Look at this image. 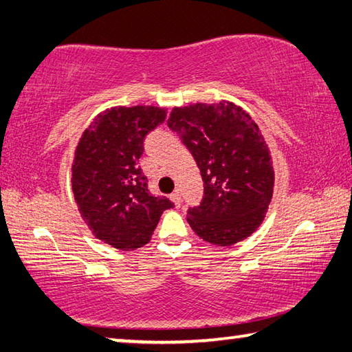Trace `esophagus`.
<instances>
[{
  "mask_svg": "<svg viewBox=\"0 0 352 352\" xmlns=\"http://www.w3.org/2000/svg\"><path fill=\"white\" fill-rule=\"evenodd\" d=\"M170 200L174 201L175 206H180V204H182V195H180V192H178V190H175V192H172V194H170Z\"/></svg>",
  "mask_w": 352,
  "mask_h": 352,
  "instance_id": "1",
  "label": "esophagus"
}]
</instances>
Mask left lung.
<instances>
[{"mask_svg": "<svg viewBox=\"0 0 352 352\" xmlns=\"http://www.w3.org/2000/svg\"><path fill=\"white\" fill-rule=\"evenodd\" d=\"M189 148L204 180V199L188 223L201 239L230 247L259 228L270 205L275 170L252 116L228 100L175 107L168 119Z\"/></svg>", "mask_w": 352, "mask_h": 352, "instance_id": "1", "label": "left lung"}]
</instances>
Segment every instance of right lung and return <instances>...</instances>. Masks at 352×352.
<instances>
[{
	"instance_id": "right-lung-1",
	"label": "right lung",
	"mask_w": 352,
	"mask_h": 352,
	"mask_svg": "<svg viewBox=\"0 0 352 352\" xmlns=\"http://www.w3.org/2000/svg\"><path fill=\"white\" fill-rule=\"evenodd\" d=\"M164 119L160 107H113L93 119L76 147L71 184L83 222L122 252L146 245L163 211L174 206L148 192L138 164L146 135Z\"/></svg>"
}]
</instances>
